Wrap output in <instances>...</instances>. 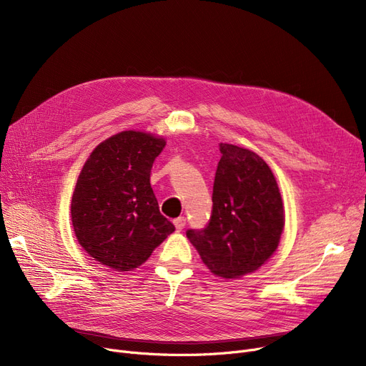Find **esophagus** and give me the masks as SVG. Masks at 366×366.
<instances>
[{"mask_svg":"<svg viewBox=\"0 0 366 366\" xmlns=\"http://www.w3.org/2000/svg\"><path fill=\"white\" fill-rule=\"evenodd\" d=\"M173 224H175L178 232H181V229H182V228L185 227V224H187V219H185L184 217H179V218H177L175 221H173Z\"/></svg>","mask_w":366,"mask_h":366,"instance_id":"esophagus-1","label":"esophagus"}]
</instances>
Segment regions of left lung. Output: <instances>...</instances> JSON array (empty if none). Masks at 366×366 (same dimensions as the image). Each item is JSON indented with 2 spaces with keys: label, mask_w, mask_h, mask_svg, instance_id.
<instances>
[{
  "label": "left lung",
  "mask_w": 366,
  "mask_h": 366,
  "mask_svg": "<svg viewBox=\"0 0 366 366\" xmlns=\"http://www.w3.org/2000/svg\"><path fill=\"white\" fill-rule=\"evenodd\" d=\"M212 215L188 229L210 272L225 279L252 273L273 255L285 225L280 191L268 164L246 148L219 144Z\"/></svg>",
  "instance_id": "obj_1"
}]
</instances>
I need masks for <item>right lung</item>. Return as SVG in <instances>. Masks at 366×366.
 <instances>
[{"instance_id": "add662e5", "label": "right lung", "mask_w": 366, "mask_h": 366, "mask_svg": "<svg viewBox=\"0 0 366 366\" xmlns=\"http://www.w3.org/2000/svg\"><path fill=\"white\" fill-rule=\"evenodd\" d=\"M166 141L127 130L93 149L76 181L71 217L76 239L101 264L129 272L175 232L149 184Z\"/></svg>"}]
</instances>
